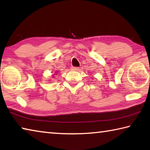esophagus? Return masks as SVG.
Returning <instances> with one entry per match:
<instances>
[{
    "mask_svg": "<svg viewBox=\"0 0 150 150\" xmlns=\"http://www.w3.org/2000/svg\"><path fill=\"white\" fill-rule=\"evenodd\" d=\"M73 71H79V67H73V69H72Z\"/></svg>",
    "mask_w": 150,
    "mask_h": 150,
    "instance_id": "1",
    "label": "esophagus"
}]
</instances>
